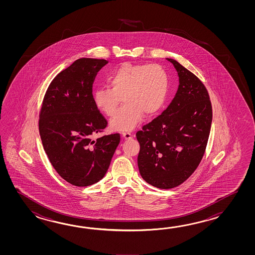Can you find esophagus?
<instances>
[{"label":"esophagus","instance_id":"obj_1","mask_svg":"<svg viewBox=\"0 0 255 255\" xmlns=\"http://www.w3.org/2000/svg\"><path fill=\"white\" fill-rule=\"evenodd\" d=\"M122 135H123V137H124L125 139H131V138H133V135H132L131 133H129V132H124V133L122 134Z\"/></svg>","mask_w":255,"mask_h":255}]
</instances>
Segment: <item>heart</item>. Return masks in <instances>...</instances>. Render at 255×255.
<instances>
[{
  "mask_svg": "<svg viewBox=\"0 0 255 255\" xmlns=\"http://www.w3.org/2000/svg\"><path fill=\"white\" fill-rule=\"evenodd\" d=\"M109 87H98L93 94L96 107L108 117L116 113L110 126L118 131H130L140 123L144 115L157 114L166 101L168 76L157 64L124 63L107 77Z\"/></svg>",
  "mask_w": 255,
  "mask_h": 255,
  "instance_id": "1",
  "label": "heart"
}]
</instances>
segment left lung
I'll list each match as a JSON object with an SVG mask.
<instances>
[{
    "mask_svg": "<svg viewBox=\"0 0 255 255\" xmlns=\"http://www.w3.org/2000/svg\"><path fill=\"white\" fill-rule=\"evenodd\" d=\"M179 89L161 115L136 132L137 165L148 184L168 190L189 179L201 163L211 132L212 107L203 83L176 60Z\"/></svg>",
    "mask_w": 255,
    "mask_h": 255,
    "instance_id": "1",
    "label": "left lung"
}]
</instances>
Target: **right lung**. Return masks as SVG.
Segmentation results:
<instances>
[{"mask_svg":"<svg viewBox=\"0 0 255 255\" xmlns=\"http://www.w3.org/2000/svg\"><path fill=\"white\" fill-rule=\"evenodd\" d=\"M109 62L80 58L50 83L39 114L43 149L60 177L77 187H87L107 173L120 134L94 139L108 127L93 99L98 71Z\"/></svg>","mask_w":255,"mask_h":255,"instance_id":"obj_1","label":"right lung"}]
</instances>
